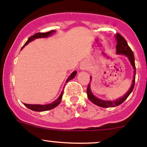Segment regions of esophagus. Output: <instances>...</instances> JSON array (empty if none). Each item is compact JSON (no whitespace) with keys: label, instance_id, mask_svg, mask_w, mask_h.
I'll list each match as a JSON object with an SVG mask.
<instances>
[{"label":"esophagus","instance_id":"esophagus-1","mask_svg":"<svg viewBox=\"0 0 147 147\" xmlns=\"http://www.w3.org/2000/svg\"><path fill=\"white\" fill-rule=\"evenodd\" d=\"M87 67H88V65H87V63H82V64H81V65H80V69H82V70H84V69H87Z\"/></svg>","mask_w":147,"mask_h":147}]
</instances>
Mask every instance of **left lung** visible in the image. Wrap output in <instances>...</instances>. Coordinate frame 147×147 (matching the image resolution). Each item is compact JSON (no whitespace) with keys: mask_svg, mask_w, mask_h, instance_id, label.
I'll return each instance as SVG.
<instances>
[{"mask_svg":"<svg viewBox=\"0 0 147 147\" xmlns=\"http://www.w3.org/2000/svg\"><path fill=\"white\" fill-rule=\"evenodd\" d=\"M115 38L117 40V45H116V49H117V54L118 55H124L127 56L128 57L129 60L131 63V66L134 68V78H133L132 80V84H131V87H130L129 90L127 91V92L121 98L118 99L117 100H114V101H106V100H102L96 97L94 94L92 92L91 90H90V84L89 83L88 86H87V94L88 99L90 100L94 104V105H97L99 107H114L118 106V105H121V103H123L126 100H127V97H129L131 92H132L133 89L134 87V83H135V75H136V67H135V63H134V53H133L132 50H131V48L129 47V46L127 44V42L126 41V40L121 36V35L119 33L115 35ZM90 80H91V78H90Z\"/></svg>","mask_w":147,"mask_h":147,"instance_id":"8db88e82","label":"left lung"}]
</instances>
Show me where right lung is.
<instances>
[{"instance_id": "obj_1", "label": "right lung", "mask_w": 147, "mask_h": 147, "mask_svg": "<svg viewBox=\"0 0 147 147\" xmlns=\"http://www.w3.org/2000/svg\"><path fill=\"white\" fill-rule=\"evenodd\" d=\"M55 32V30H50V31H49V32H38V33H35V35H32V36L30 37V38H28V41L26 42V43H25V45L22 47L21 50L25 47V46H26V45H28L30 42L32 41L33 40L36 39V38H47V37L50 36V35H51L53 33H54ZM76 74H77V71H74V72H72V73L71 74L69 77H68V78L67 79V80H66V82H67L69 80H71L73 79V78L75 77V75H76ZM63 92H64V90L62 91L60 95L59 96V97L55 100V101H54L50 104H48V105H29V104H24V105L26 107H27L28 108H29L30 109H31V110L35 111V112H43V111L50 110V109H53V108L56 107H57V105L60 103V102L62 101V97H63Z\"/></svg>"}]
</instances>
